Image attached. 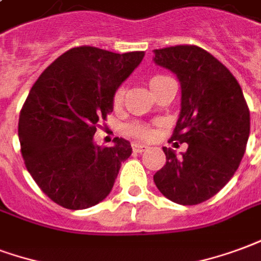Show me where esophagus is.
I'll use <instances>...</instances> for the list:
<instances>
[{"label": "esophagus", "mask_w": 261, "mask_h": 261, "mask_svg": "<svg viewBox=\"0 0 261 261\" xmlns=\"http://www.w3.org/2000/svg\"><path fill=\"white\" fill-rule=\"evenodd\" d=\"M132 150L133 153H143V151L147 150V147H146V146H142V144H132Z\"/></svg>", "instance_id": "1"}]
</instances>
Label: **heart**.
<instances>
[{
  "label": "heart",
  "mask_w": 261,
  "mask_h": 261,
  "mask_svg": "<svg viewBox=\"0 0 261 261\" xmlns=\"http://www.w3.org/2000/svg\"><path fill=\"white\" fill-rule=\"evenodd\" d=\"M171 82L170 77L163 75H153L149 77V87L150 90L153 91L154 96H157L160 91L163 90V87ZM123 97H125V87L119 86L114 93V97H112V104L114 107L119 108L122 106L123 102ZM126 132L136 139H142V140H149V139L153 138V130L150 128L149 125L142 122H133L129 123L126 126Z\"/></svg>",
  "instance_id": "b5f03b06"
}]
</instances>
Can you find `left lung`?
I'll return each mask as SVG.
<instances>
[{"label": "left lung", "mask_w": 261, "mask_h": 261, "mask_svg": "<svg viewBox=\"0 0 261 261\" xmlns=\"http://www.w3.org/2000/svg\"><path fill=\"white\" fill-rule=\"evenodd\" d=\"M154 53V62L172 70L182 89L170 142L188 143L180 157L163 147L167 163L154 174V182L171 201L199 204L221 191L238 170L250 132V112L235 76L206 50L184 44Z\"/></svg>", "instance_id": "1"}]
</instances>
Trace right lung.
Listing matches in <instances>:
<instances>
[{
    "label": "right lung",
    "instance_id": "obj_1",
    "mask_svg": "<svg viewBox=\"0 0 261 261\" xmlns=\"http://www.w3.org/2000/svg\"><path fill=\"white\" fill-rule=\"evenodd\" d=\"M143 57L73 47L30 89L19 115L20 151L34 182L57 204L89 208L111 192L132 147L119 138L112 147L96 146L93 136L112 112L115 90Z\"/></svg>",
    "mask_w": 261,
    "mask_h": 261
}]
</instances>
